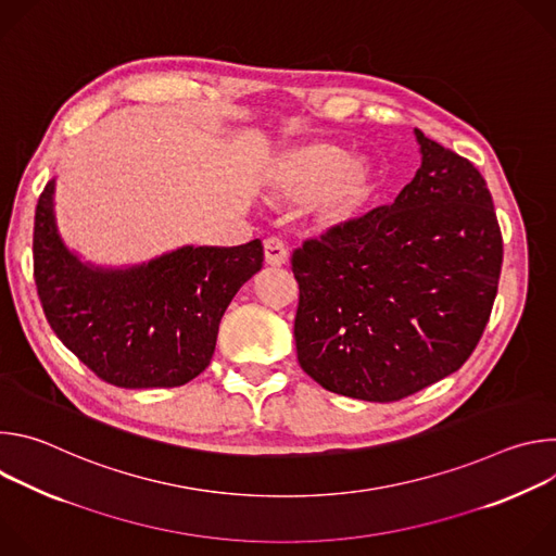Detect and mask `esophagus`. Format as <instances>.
<instances>
[{
  "label": "esophagus",
  "mask_w": 556,
  "mask_h": 556,
  "mask_svg": "<svg viewBox=\"0 0 556 556\" xmlns=\"http://www.w3.org/2000/svg\"><path fill=\"white\" fill-rule=\"evenodd\" d=\"M264 255H266V264L268 266L279 268V266L288 264V249L279 240V237H268V240L264 242Z\"/></svg>",
  "instance_id": "1"
}]
</instances>
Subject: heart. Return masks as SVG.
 Instances as JSON below:
<instances>
[{
    "label": "heart",
    "instance_id": "b5f03b06",
    "mask_svg": "<svg viewBox=\"0 0 556 556\" xmlns=\"http://www.w3.org/2000/svg\"><path fill=\"white\" fill-rule=\"evenodd\" d=\"M279 195L292 202L307 200L316 226L343 228L361 217L374 193L371 169L361 157L326 140L290 147L273 172Z\"/></svg>",
    "mask_w": 556,
    "mask_h": 556
}]
</instances>
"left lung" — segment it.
Instances as JSON below:
<instances>
[{
  "label": "left lung",
  "mask_w": 556,
  "mask_h": 556,
  "mask_svg": "<svg viewBox=\"0 0 556 556\" xmlns=\"http://www.w3.org/2000/svg\"><path fill=\"white\" fill-rule=\"evenodd\" d=\"M420 169L292 255L296 358L328 391L393 403L457 371L489 324L502 232L482 174L414 129Z\"/></svg>",
  "instance_id": "obj_1"
}]
</instances>
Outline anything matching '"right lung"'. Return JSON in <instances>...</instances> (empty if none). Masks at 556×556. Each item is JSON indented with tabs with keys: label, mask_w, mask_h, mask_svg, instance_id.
I'll list each match as a JSON object with an SVG mask.
<instances>
[{
	"label": "right lung",
	"mask_w": 556,
	"mask_h": 556,
	"mask_svg": "<svg viewBox=\"0 0 556 556\" xmlns=\"http://www.w3.org/2000/svg\"><path fill=\"white\" fill-rule=\"evenodd\" d=\"M56 180L35 213V281L61 343L99 378L125 389L180 387L215 352L219 321L262 270L264 247H180L131 266H99L72 251L54 211Z\"/></svg>",
	"instance_id": "obj_1"
}]
</instances>
